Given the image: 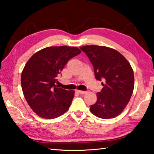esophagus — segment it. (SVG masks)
Masks as SVG:
<instances>
[{
    "label": "esophagus",
    "mask_w": 154,
    "mask_h": 154,
    "mask_svg": "<svg viewBox=\"0 0 154 154\" xmlns=\"http://www.w3.org/2000/svg\"><path fill=\"white\" fill-rule=\"evenodd\" d=\"M76 92H78L79 94H86V92L85 91H82V90H76Z\"/></svg>",
    "instance_id": "34e87169"
}]
</instances>
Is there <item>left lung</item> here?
Masks as SVG:
<instances>
[{"mask_svg":"<svg viewBox=\"0 0 154 154\" xmlns=\"http://www.w3.org/2000/svg\"><path fill=\"white\" fill-rule=\"evenodd\" d=\"M80 49L92 64L96 79L104 82L90 111L102 119L116 118L124 111L133 92V70L127 60L114 49L98 45L83 46Z\"/></svg>","mask_w":154,"mask_h":154,"instance_id":"obj_1","label":"left lung"}]
</instances>
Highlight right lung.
Masks as SVG:
<instances>
[{
  "instance_id": "right-lung-1",
  "label": "right lung",
  "mask_w": 154,
  "mask_h": 154,
  "mask_svg": "<svg viewBox=\"0 0 154 154\" xmlns=\"http://www.w3.org/2000/svg\"><path fill=\"white\" fill-rule=\"evenodd\" d=\"M81 52L77 47H48L28 60L22 72L21 85L28 105L39 117L54 119L69 109L75 91L58 88L57 77L67 62Z\"/></svg>"
}]
</instances>
